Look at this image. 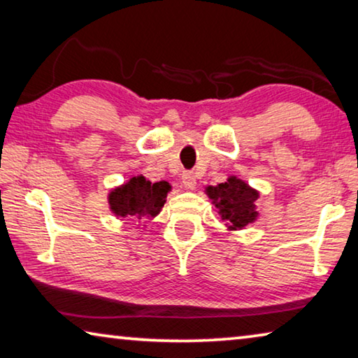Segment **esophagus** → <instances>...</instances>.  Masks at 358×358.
I'll return each instance as SVG.
<instances>
[{
  "label": "esophagus",
  "instance_id": "1",
  "mask_svg": "<svg viewBox=\"0 0 358 358\" xmlns=\"http://www.w3.org/2000/svg\"><path fill=\"white\" fill-rule=\"evenodd\" d=\"M181 185H183L186 189H194L196 187V177H194L192 172H185L181 175Z\"/></svg>",
  "mask_w": 358,
  "mask_h": 358
}]
</instances>
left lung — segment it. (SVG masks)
I'll use <instances>...</instances> for the list:
<instances>
[{
  "label": "left lung",
  "mask_w": 358,
  "mask_h": 358,
  "mask_svg": "<svg viewBox=\"0 0 358 358\" xmlns=\"http://www.w3.org/2000/svg\"><path fill=\"white\" fill-rule=\"evenodd\" d=\"M205 192L215 203L222 221H226L229 230H240L257 220L259 192L243 180L229 177L224 183L208 186Z\"/></svg>",
  "instance_id": "8db88e82"
}]
</instances>
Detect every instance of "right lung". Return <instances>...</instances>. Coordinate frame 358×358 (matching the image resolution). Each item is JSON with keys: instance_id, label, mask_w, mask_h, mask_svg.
I'll list each match as a JSON object with an SVG mask.
<instances>
[{"instance_id": "1", "label": "right lung", "mask_w": 358, "mask_h": 358, "mask_svg": "<svg viewBox=\"0 0 358 358\" xmlns=\"http://www.w3.org/2000/svg\"><path fill=\"white\" fill-rule=\"evenodd\" d=\"M169 191L171 185L167 181L151 183L143 175H138L112 189L108 194V205L115 216H136L138 220L155 217L164 207Z\"/></svg>"}]
</instances>
